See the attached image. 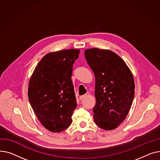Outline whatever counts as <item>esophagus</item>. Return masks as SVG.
<instances>
[{"label":"esophagus","mask_w":160,"mask_h":160,"mask_svg":"<svg viewBox=\"0 0 160 160\" xmlns=\"http://www.w3.org/2000/svg\"><path fill=\"white\" fill-rule=\"evenodd\" d=\"M86 96H87V95H83V96H79V100H82V99H84V98H85Z\"/></svg>","instance_id":"esophagus-1"}]
</instances>
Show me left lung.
<instances>
[{"label": "left lung", "instance_id": "8db88e82", "mask_svg": "<svg viewBox=\"0 0 160 160\" xmlns=\"http://www.w3.org/2000/svg\"><path fill=\"white\" fill-rule=\"evenodd\" d=\"M84 56L96 79L94 121L101 128L114 130L125 119L132 105L135 89L132 73L111 50L86 49Z\"/></svg>", "mask_w": 160, "mask_h": 160}]
</instances>
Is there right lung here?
<instances>
[{
    "label": "right lung",
    "mask_w": 160,
    "mask_h": 160,
    "mask_svg": "<svg viewBox=\"0 0 160 160\" xmlns=\"http://www.w3.org/2000/svg\"><path fill=\"white\" fill-rule=\"evenodd\" d=\"M79 52L68 49L47 53L30 79V105L41 123L52 132H61L72 123L77 102L71 77Z\"/></svg>",
    "instance_id": "right-lung-1"
}]
</instances>
